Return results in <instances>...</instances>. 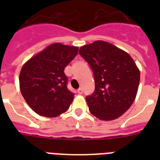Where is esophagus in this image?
Masks as SVG:
<instances>
[{
  "mask_svg": "<svg viewBox=\"0 0 160 160\" xmlns=\"http://www.w3.org/2000/svg\"><path fill=\"white\" fill-rule=\"evenodd\" d=\"M82 92H83V90H82V88H79L78 90V93L79 94H82Z\"/></svg>",
  "mask_w": 160,
  "mask_h": 160,
  "instance_id": "34e87169",
  "label": "esophagus"
}]
</instances>
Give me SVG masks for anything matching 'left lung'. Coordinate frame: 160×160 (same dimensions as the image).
I'll return each instance as SVG.
<instances>
[{
  "instance_id": "obj_1",
  "label": "left lung",
  "mask_w": 160,
  "mask_h": 160,
  "mask_svg": "<svg viewBox=\"0 0 160 160\" xmlns=\"http://www.w3.org/2000/svg\"><path fill=\"white\" fill-rule=\"evenodd\" d=\"M79 53L94 73L95 90L86 98L90 113L104 121L116 119L131 107L138 92L140 71L135 61L104 41L82 46Z\"/></svg>"
}]
</instances>
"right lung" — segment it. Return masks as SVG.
Masks as SVG:
<instances>
[{"label":"right lung","instance_id":"obj_1","mask_svg":"<svg viewBox=\"0 0 160 160\" xmlns=\"http://www.w3.org/2000/svg\"><path fill=\"white\" fill-rule=\"evenodd\" d=\"M78 53L77 46L53 43L23 65L19 75L20 90L35 113L54 118L69 109L74 94L66 87L64 70Z\"/></svg>","mask_w":160,"mask_h":160}]
</instances>
